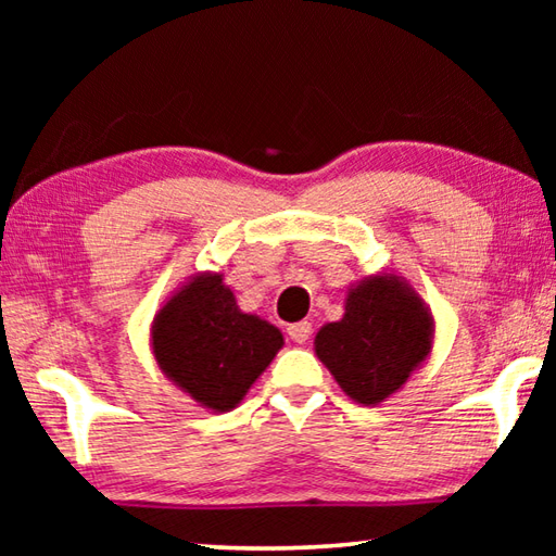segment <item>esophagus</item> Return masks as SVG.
Segmentation results:
<instances>
[{"instance_id":"1","label":"esophagus","mask_w":556,"mask_h":556,"mask_svg":"<svg viewBox=\"0 0 556 556\" xmlns=\"http://www.w3.org/2000/svg\"><path fill=\"white\" fill-rule=\"evenodd\" d=\"M287 333H289V338L294 343H299V345H304L308 338H312V324L308 321H299V324H291L289 328H287Z\"/></svg>"}]
</instances>
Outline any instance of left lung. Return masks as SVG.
<instances>
[{
    "instance_id": "obj_1",
    "label": "left lung",
    "mask_w": 556,
    "mask_h": 556,
    "mask_svg": "<svg viewBox=\"0 0 556 556\" xmlns=\"http://www.w3.org/2000/svg\"><path fill=\"white\" fill-rule=\"evenodd\" d=\"M434 348V316L404 277L378 271L348 287L341 321L318 328L316 357L353 402L375 407L402 390Z\"/></svg>"
}]
</instances>
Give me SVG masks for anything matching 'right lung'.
Listing matches in <instances>:
<instances>
[{
	"instance_id": "right-lung-1",
	"label": "right lung",
	"mask_w": 556,
	"mask_h": 556,
	"mask_svg": "<svg viewBox=\"0 0 556 556\" xmlns=\"http://www.w3.org/2000/svg\"><path fill=\"white\" fill-rule=\"evenodd\" d=\"M152 353L168 380L201 407L230 412L285 345L277 326L244 314L220 271L172 291L152 321Z\"/></svg>"
}]
</instances>
